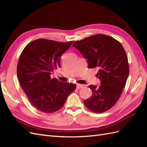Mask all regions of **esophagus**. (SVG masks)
<instances>
[{
    "mask_svg": "<svg viewBox=\"0 0 147 147\" xmlns=\"http://www.w3.org/2000/svg\"><path fill=\"white\" fill-rule=\"evenodd\" d=\"M83 85L78 84V83H77V89H80V88H81L82 87H83Z\"/></svg>",
    "mask_w": 147,
    "mask_h": 147,
    "instance_id": "1",
    "label": "esophagus"
}]
</instances>
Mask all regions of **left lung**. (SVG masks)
<instances>
[{
	"label": "left lung",
	"instance_id": "1",
	"mask_svg": "<svg viewBox=\"0 0 147 147\" xmlns=\"http://www.w3.org/2000/svg\"><path fill=\"white\" fill-rule=\"evenodd\" d=\"M87 59L89 69L98 70V87L90 85L93 95L84 101L91 111L102 113L110 109L120 98L129 74L128 59L121 43L109 36H90L73 45Z\"/></svg>",
	"mask_w": 147,
	"mask_h": 147
}]
</instances>
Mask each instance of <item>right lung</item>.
I'll list each match as a JSON object with an SVG mask.
<instances>
[{
  "instance_id": "obj_1",
  "label": "right lung",
  "mask_w": 147,
  "mask_h": 147,
  "mask_svg": "<svg viewBox=\"0 0 147 147\" xmlns=\"http://www.w3.org/2000/svg\"><path fill=\"white\" fill-rule=\"evenodd\" d=\"M73 42L36 39L26 46L20 56L17 69L19 82L31 104L43 113L61 109L76 88L75 84L51 77L54 70L61 67V55Z\"/></svg>"
}]
</instances>
